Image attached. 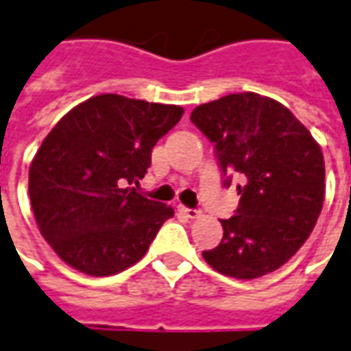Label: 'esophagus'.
I'll return each mask as SVG.
<instances>
[{
  "instance_id": "obj_1",
  "label": "esophagus",
  "mask_w": 351,
  "mask_h": 351,
  "mask_svg": "<svg viewBox=\"0 0 351 351\" xmlns=\"http://www.w3.org/2000/svg\"><path fill=\"white\" fill-rule=\"evenodd\" d=\"M180 210L187 215L189 219H196V217L200 215V211L195 210V208H185V206H180Z\"/></svg>"
}]
</instances>
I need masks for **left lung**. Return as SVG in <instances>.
I'll list each match as a JSON object with an SVG mask.
<instances>
[{"label": "left lung", "instance_id": "left-lung-1", "mask_svg": "<svg viewBox=\"0 0 351 351\" xmlns=\"http://www.w3.org/2000/svg\"><path fill=\"white\" fill-rule=\"evenodd\" d=\"M213 143L230 187L242 176L238 210L221 219L217 247L202 251L213 270L238 280L274 272L314 230L325 195V162L306 126L280 101L255 92L228 94L191 113Z\"/></svg>", "mask_w": 351, "mask_h": 351}]
</instances>
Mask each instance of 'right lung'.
Segmentation results:
<instances>
[{"label":"right lung","instance_id":"1","mask_svg":"<svg viewBox=\"0 0 351 351\" xmlns=\"http://www.w3.org/2000/svg\"><path fill=\"white\" fill-rule=\"evenodd\" d=\"M181 115L180 106L101 94L49 132L29 166L28 189L37 227L64 263L109 276L147 253L173 210L126 185L140 183L156 141Z\"/></svg>","mask_w":351,"mask_h":351}]
</instances>
